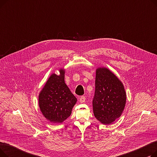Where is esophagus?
I'll use <instances>...</instances> for the list:
<instances>
[{
    "instance_id": "obj_1",
    "label": "esophagus",
    "mask_w": 157,
    "mask_h": 157,
    "mask_svg": "<svg viewBox=\"0 0 157 157\" xmlns=\"http://www.w3.org/2000/svg\"><path fill=\"white\" fill-rule=\"evenodd\" d=\"M85 99L86 98L84 97V96H81L80 98H79V102L81 103H83L85 101Z\"/></svg>"
}]
</instances>
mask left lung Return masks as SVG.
I'll return each instance as SVG.
<instances>
[{"instance_id": "obj_1", "label": "left lung", "mask_w": 157, "mask_h": 157, "mask_svg": "<svg viewBox=\"0 0 157 157\" xmlns=\"http://www.w3.org/2000/svg\"><path fill=\"white\" fill-rule=\"evenodd\" d=\"M126 92L121 81L105 67L96 69L95 90L93 99L95 117L109 125L120 117L126 104Z\"/></svg>"}]
</instances>
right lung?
<instances>
[{
	"label": "right lung",
	"mask_w": 157,
	"mask_h": 157,
	"mask_svg": "<svg viewBox=\"0 0 157 157\" xmlns=\"http://www.w3.org/2000/svg\"><path fill=\"white\" fill-rule=\"evenodd\" d=\"M60 74L53 73L39 95V105L43 116L53 123H62L72 113L77 98L65 83V70Z\"/></svg>",
	"instance_id": "right-lung-1"
}]
</instances>
